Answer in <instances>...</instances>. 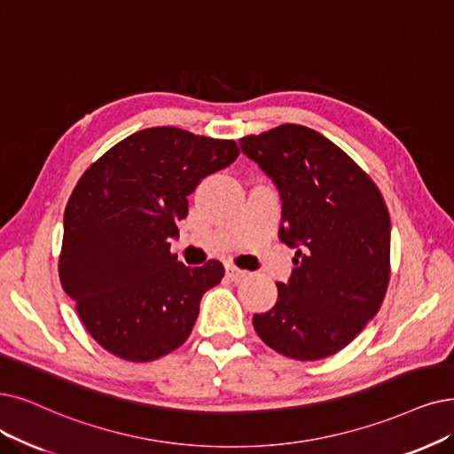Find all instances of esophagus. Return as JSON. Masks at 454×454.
I'll return each mask as SVG.
<instances>
[{
  "instance_id": "obj_1",
  "label": "esophagus",
  "mask_w": 454,
  "mask_h": 454,
  "mask_svg": "<svg viewBox=\"0 0 454 454\" xmlns=\"http://www.w3.org/2000/svg\"><path fill=\"white\" fill-rule=\"evenodd\" d=\"M225 271H227V278L232 279V281H242V279H246L249 276V271H246V270H242L239 266H234V264H227Z\"/></svg>"
}]
</instances>
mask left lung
Segmentation results:
<instances>
[{
	"label": "left lung",
	"mask_w": 454,
	"mask_h": 454,
	"mask_svg": "<svg viewBox=\"0 0 454 454\" xmlns=\"http://www.w3.org/2000/svg\"><path fill=\"white\" fill-rule=\"evenodd\" d=\"M281 193L279 239L296 247L278 301L253 317L276 352L328 357L365 328L389 285L391 222L372 178L335 143L301 124L240 139Z\"/></svg>",
	"instance_id": "1"
}]
</instances>
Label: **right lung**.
Returning <instances> with one entry per match:
<instances>
[{"label":"right lung","instance_id":"obj_1","mask_svg":"<svg viewBox=\"0 0 454 454\" xmlns=\"http://www.w3.org/2000/svg\"><path fill=\"white\" fill-rule=\"evenodd\" d=\"M239 154L232 139L156 126L119 141L82 175L65 208L59 279L102 348L145 364L190 337L199 301L225 268L184 266L171 240L188 195Z\"/></svg>","mask_w":454,"mask_h":454}]
</instances>
